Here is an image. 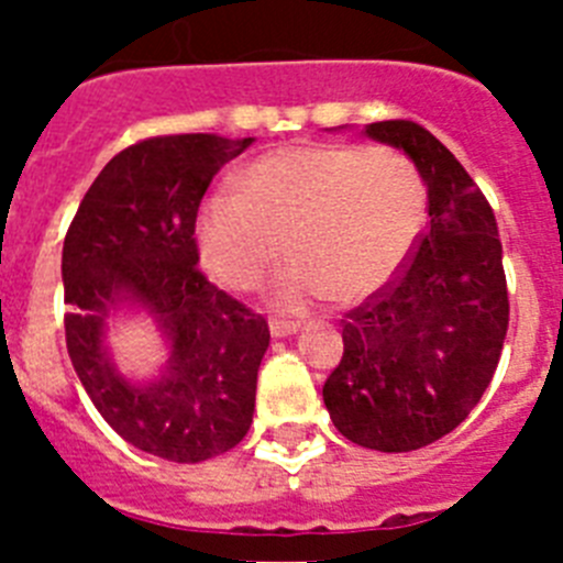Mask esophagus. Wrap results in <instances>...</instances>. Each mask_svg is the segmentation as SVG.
I'll return each mask as SVG.
<instances>
[{"label": "esophagus", "instance_id": "obj_1", "mask_svg": "<svg viewBox=\"0 0 563 563\" xmlns=\"http://www.w3.org/2000/svg\"><path fill=\"white\" fill-rule=\"evenodd\" d=\"M301 330L298 321H285V318H271V335L273 338H287V335H296Z\"/></svg>", "mask_w": 563, "mask_h": 563}]
</instances>
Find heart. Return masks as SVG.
Returning a JSON list of instances; mask_svg holds the SVG:
<instances>
[{
    "instance_id": "1",
    "label": "heart",
    "mask_w": 563,
    "mask_h": 563,
    "mask_svg": "<svg viewBox=\"0 0 563 563\" xmlns=\"http://www.w3.org/2000/svg\"><path fill=\"white\" fill-rule=\"evenodd\" d=\"M426 225V186L391 148L298 143L253 161L239 191H213L197 211L200 262L220 285L253 290L273 278V305L290 312L338 296L357 305L389 285Z\"/></svg>"
}]
</instances>
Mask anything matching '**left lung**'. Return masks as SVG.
I'll list each match as a JSON object with an SVG mask.
<instances>
[{
	"label": "left lung",
	"instance_id": "left-lung-1",
	"mask_svg": "<svg viewBox=\"0 0 563 563\" xmlns=\"http://www.w3.org/2000/svg\"><path fill=\"white\" fill-rule=\"evenodd\" d=\"M366 134L415 163L429 228L400 276L343 321L324 406L346 440L400 454L451 434L482 400L510 305L494 208L462 163L420 123H369Z\"/></svg>",
	"mask_w": 563,
	"mask_h": 563
}]
</instances>
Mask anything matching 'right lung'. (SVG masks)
<instances>
[{
	"label": "right lung",
	"mask_w": 563,
	"mask_h": 563,
	"mask_svg": "<svg viewBox=\"0 0 563 563\" xmlns=\"http://www.w3.org/2000/svg\"><path fill=\"white\" fill-rule=\"evenodd\" d=\"M251 143L168 134L123 148L64 239V330L78 380L123 440L168 462L225 454L253 422L271 330L197 271L194 239L213 174ZM126 309L146 311L169 350L148 382L123 376L108 352V324Z\"/></svg>",
	"instance_id": "add662e5"
}]
</instances>
